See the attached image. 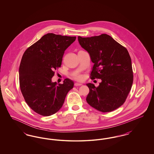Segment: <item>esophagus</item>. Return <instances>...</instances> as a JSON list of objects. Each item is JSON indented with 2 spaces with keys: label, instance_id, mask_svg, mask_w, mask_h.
Wrapping results in <instances>:
<instances>
[{
  "label": "esophagus",
  "instance_id": "obj_1",
  "mask_svg": "<svg viewBox=\"0 0 154 154\" xmlns=\"http://www.w3.org/2000/svg\"><path fill=\"white\" fill-rule=\"evenodd\" d=\"M74 85H75V87H78V86H81V85H82V84H80V83L75 82V83L74 84Z\"/></svg>",
  "mask_w": 154,
  "mask_h": 154
}]
</instances>
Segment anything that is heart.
Instances as JSON below:
<instances>
[{
    "label": "heart",
    "instance_id": "b5f03b06",
    "mask_svg": "<svg viewBox=\"0 0 154 154\" xmlns=\"http://www.w3.org/2000/svg\"><path fill=\"white\" fill-rule=\"evenodd\" d=\"M74 78L77 80H81L82 79V75H81L80 74H75L74 75Z\"/></svg>",
    "mask_w": 154,
    "mask_h": 154
}]
</instances>
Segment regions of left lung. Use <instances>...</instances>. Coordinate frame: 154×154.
<instances>
[{
    "instance_id": "obj_1",
    "label": "left lung",
    "mask_w": 154,
    "mask_h": 154,
    "mask_svg": "<svg viewBox=\"0 0 154 154\" xmlns=\"http://www.w3.org/2000/svg\"><path fill=\"white\" fill-rule=\"evenodd\" d=\"M81 46L94 63L90 78L101 79L97 87L87 84L88 104L103 112L116 110L124 103L132 88V62L127 49L107 34L91 37H78Z\"/></svg>"
}]
</instances>
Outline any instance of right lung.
<instances>
[{
  "label": "right lung",
  "mask_w": 154,
  "mask_h": 154,
  "mask_svg": "<svg viewBox=\"0 0 154 154\" xmlns=\"http://www.w3.org/2000/svg\"><path fill=\"white\" fill-rule=\"evenodd\" d=\"M75 38L47 33L23 54L19 68L21 91L30 109L41 116H50L58 111L73 88V81L69 79L58 85L51 79L54 70L61 66L65 51Z\"/></svg>",
  "instance_id": "add662e5"
}]
</instances>
